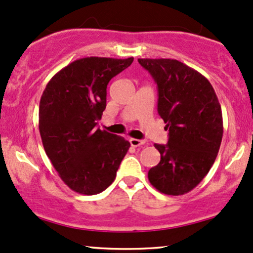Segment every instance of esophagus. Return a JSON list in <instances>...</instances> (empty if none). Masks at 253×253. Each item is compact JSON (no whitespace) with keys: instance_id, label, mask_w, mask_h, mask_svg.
Returning a JSON list of instances; mask_svg holds the SVG:
<instances>
[{"instance_id":"1","label":"esophagus","mask_w":253,"mask_h":253,"mask_svg":"<svg viewBox=\"0 0 253 253\" xmlns=\"http://www.w3.org/2000/svg\"><path fill=\"white\" fill-rule=\"evenodd\" d=\"M129 142H130V145L133 146V147H139V146H144L146 144L145 140L134 139V138H130L129 139Z\"/></svg>"}]
</instances>
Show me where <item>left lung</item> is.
Returning a JSON list of instances; mask_svg holds the SVG:
<instances>
[{
    "instance_id": "8db88e82",
    "label": "left lung",
    "mask_w": 253,
    "mask_h": 253,
    "mask_svg": "<svg viewBox=\"0 0 253 253\" xmlns=\"http://www.w3.org/2000/svg\"><path fill=\"white\" fill-rule=\"evenodd\" d=\"M158 84V113L167 145L154 144L160 163L148 171L152 186L169 196L190 192L213 165L223 138L220 103L204 75L173 59H138Z\"/></svg>"
}]
</instances>
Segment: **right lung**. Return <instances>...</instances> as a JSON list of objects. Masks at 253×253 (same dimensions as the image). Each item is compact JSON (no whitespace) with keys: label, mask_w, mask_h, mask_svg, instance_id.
Segmentation results:
<instances>
[{"label":"right lung","mask_w":253,"mask_h":253,"mask_svg":"<svg viewBox=\"0 0 253 253\" xmlns=\"http://www.w3.org/2000/svg\"><path fill=\"white\" fill-rule=\"evenodd\" d=\"M133 57H84L57 72L40 100L39 129L45 154L74 192L105 191L130 144L97 128L106 108L107 84L132 65Z\"/></svg>","instance_id":"1"}]
</instances>
